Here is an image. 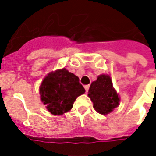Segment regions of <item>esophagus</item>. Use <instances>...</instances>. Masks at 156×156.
I'll list each match as a JSON object with an SVG mask.
<instances>
[{
  "label": "esophagus",
  "mask_w": 156,
  "mask_h": 156,
  "mask_svg": "<svg viewBox=\"0 0 156 156\" xmlns=\"http://www.w3.org/2000/svg\"><path fill=\"white\" fill-rule=\"evenodd\" d=\"M84 88H85V90H86V93H88V89H89V85H85Z\"/></svg>",
  "instance_id": "34e87169"
}]
</instances>
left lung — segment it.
<instances>
[{"instance_id":"obj_1","label":"left lung","mask_w":156,"mask_h":156,"mask_svg":"<svg viewBox=\"0 0 156 156\" xmlns=\"http://www.w3.org/2000/svg\"><path fill=\"white\" fill-rule=\"evenodd\" d=\"M88 95L94 103L95 110L102 115L113 111L119 103V98L113 88V83L108 75L98 76L97 80L90 85Z\"/></svg>"}]
</instances>
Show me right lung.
<instances>
[{
  "label": "right lung",
  "mask_w": 156,
  "mask_h": 156,
  "mask_svg": "<svg viewBox=\"0 0 156 156\" xmlns=\"http://www.w3.org/2000/svg\"><path fill=\"white\" fill-rule=\"evenodd\" d=\"M84 93L78 77L65 68L50 73L40 86L41 100L54 115L69 111L76 98Z\"/></svg>",
  "instance_id": "1"
}]
</instances>
